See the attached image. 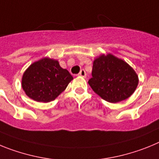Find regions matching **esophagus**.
<instances>
[{
  "label": "esophagus",
  "instance_id": "esophagus-1",
  "mask_svg": "<svg viewBox=\"0 0 159 159\" xmlns=\"http://www.w3.org/2000/svg\"><path fill=\"white\" fill-rule=\"evenodd\" d=\"M79 75L81 77H86L87 73H86V71H85V70H84V69L81 70V71H80V73H79Z\"/></svg>",
  "mask_w": 159,
  "mask_h": 159
}]
</instances>
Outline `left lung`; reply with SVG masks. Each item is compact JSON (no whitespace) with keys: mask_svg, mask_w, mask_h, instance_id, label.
<instances>
[{"mask_svg":"<svg viewBox=\"0 0 159 159\" xmlns=\"http://www.w3.org/2000/svg\"><path fill=\"white\" fill-rule=\"evenodd\" d=\"M92 77L88 84L102 99L116 103L125 100L134 93L139 84L134 70L124 60L111 54L95 58Z\"/></svg>","mask_w":159,"mask_h":159,"instance_id":"8db88e82","label":"left lung"}]
</instances>
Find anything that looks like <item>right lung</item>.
I'll list each match as a JSON object with an SVG mask.
<instances>
[{"instance_id": "right-lung-1", "label": "right lung", "mask_w": 159, "mask_h": 159, "mask_svg": "<svg viewBox=\"0 0 159 159\" xmlns=\"http://www.w3.org/2000/svg\"><path fill=\"white\" fill-rule=\"evenodd\" d=\"M72 80L69 71L60 67L58 60L44 57L31 64L24 72L21 86L29 98L48 102L62 93Z\"/></svg>"}]
</instances>
